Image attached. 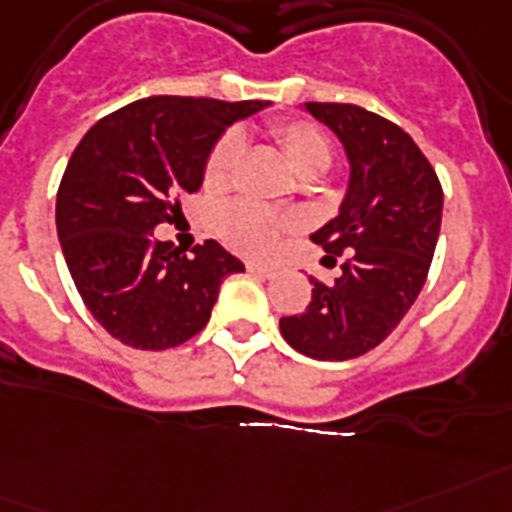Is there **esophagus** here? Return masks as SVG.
<instances>
[{"mask_svg": "<svg viewBox=\"0 0 512 512\" xmlns=\"http://www.w3.org/2000/svg\"><path fill=\"white\" fill-rule=\"evenodd\" d=\"M246 269L251 274H256V277H264V280H272L274 274H277V269H272V266H264V264H256V261H248Z\"/></svg>", "mask_w": 512, "mask_h": 512, "instance_id": "obj_1", "label": "esophagus"}]
</instances>
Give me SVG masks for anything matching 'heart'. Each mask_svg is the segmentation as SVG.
<instances>
[{
    "label": "heart",
    "mask_w": 512,
    "mask_h": 512,
    "mask_svg": "<svg viewBox=\"0 0 512 512\" xmlns=\"http://www.w3.org/2000/svg\"><path fill=\"white\" fill-rule=\"evenodd\" d=\"M269 133H272L274 143L282 149V154L287 156V162L293 164V170L301 177L322 175L335 159V146L329 141V135L314 122L282 120L274 122ZM238 156V138L235 135H222L206 154L204 188L225 190L232 183ZM217 230L225 238L227 246L235 248V251L248 253V256H266L280 243L285 222L266 206L235 201V204L219 211Z\"/></svg>",
    "instance_id": "b5f03b06"
}]
</instances>
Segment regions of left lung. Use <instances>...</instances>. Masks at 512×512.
<instances>
[{"instance_id": "8db88e82", "label": "left lung", "mask_w": 512, "mask_h": 512, "mask_svg": "<svg viewBox=\"0 0 512 512\" xmlns=\"http://www.w3.org/2000/svg\"><path fill=\"white\" fill-rule=\"evenodd\" d=\"M306 109L345 146L348 193L340 214L311 235L332 264V285L311 277L303 314L282 316L280 332L316 361H348L377 348L426 282L442 225V185L413 138L356 104L308 101Z\"/></svg>"}]
</instances>
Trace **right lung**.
<instances>
[{
  "label": "right lung",
  "mask_w": 512,
  "mask_h": 512,
  "mask_svg": "<svg viewBox=\"0 0 512 512\" xmlns=\"http://www.w3.org/2000/svg\"><path fill=\"white\" fill-rule=\"evenodd\" d=\"M269 101L149 96L96 122L57 190V235L80 298L114 340L138 350L183 345L206 327L225 277L243 272L217 240H156L180 196L204 183L211 146Z\"/></svg>",
  "instance_id": "1"
}]
</instances>
